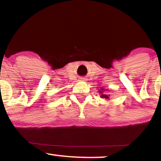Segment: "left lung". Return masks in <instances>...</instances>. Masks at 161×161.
<instances>
[{
    "label": "left lung",
    "instance_id": "8db88e82",
    "mask_svg": "<svg viewBox=\"0 0 161 161\" xmlns=\"http://www.w3.org/2000/svg\"><path fill=\"white\" fill-rule=\"evenodd\" d=\"M101 90H103V89H101ZM101 94V97H102V98H106V99H108V95H103V92L102 91H100L99 92Z\"/></svg>",
    "mask_w": 161,
    "mask_h": 161
}]
</instances>
